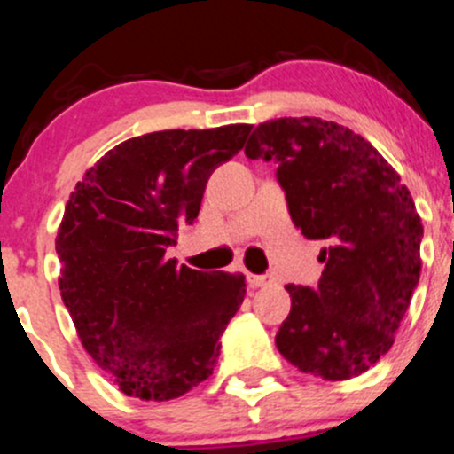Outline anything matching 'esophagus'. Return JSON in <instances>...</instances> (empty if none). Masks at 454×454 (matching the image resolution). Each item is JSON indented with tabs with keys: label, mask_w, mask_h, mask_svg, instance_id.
<instances>
[{
	"label": "esophagus",
	"mask_w": 454,
	"mask_h": 454,
	"mask_svg": "<svg viewBox=\"0 0 454 454\" xmlns=\"http://www.w3.org/2000/svg\"><path fill=\"white\" fill-rule=\"evenodd\" d=\"M247 283H250V287H267V285L274 283V278H271V276L250 274V276H247Z\"/></svg>",
	"instance_id": "esophagus-1"
}]
</instances>
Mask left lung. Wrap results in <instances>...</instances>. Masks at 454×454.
<instances>
[{"label": "left lung", "mask_w": 454, "mask_h": 454, "mask_svg": "<svg viewBox=\"0 0 454 454\" xmlns=\"http://www.w3.org/2000/svg\"><path fill=\"white\" fill-rule=\"evenodd\" d=\"M246 156L278 165L295 228L326 243L317 287L287 285L276 348L304 374H364L394 346L422 270L424 228L407 184L370 141L319 117L259 123Z\"/></svg>", "instance_id": "1"}]
</instances>
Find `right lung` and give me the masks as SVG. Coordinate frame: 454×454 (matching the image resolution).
<instances>
[{
  "label": "right lung",
  "instance_id": "obj_1",
  "mask_svg": "<svg viewBox=\"0 0 454 454\" xmlns=\"http://www.w3.org/2000/svg\"><path fill=\"white\" fill-rule=\"evenodd\" d=\"M250 123L160 130L108 150L75 189L56 235L59 287L84 350L130 398L163 403L207 380L246 276L167 259L200 213L217 165Z\"/></svg>",
  "mask_w": 454,
  "mask_h": 454
}]
</instances>
